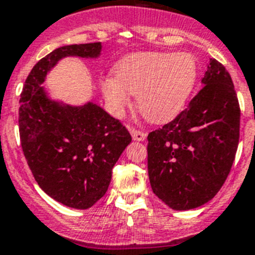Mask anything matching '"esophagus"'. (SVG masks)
Instances as JSON below:
<instances>
[{
    "label": "esophagus",
    "instance_id": "obj_1",
    "mask_svg": "<svg viewBox=\"0 0 255 255\" xmlns=\"http://www.w3.org/2000/svg\"><path fill=\"white\" fill-rule=\"evenodd\" d=\"M129 131L131 134L132 139L136 140V141H144L146 139V132L139 131V130L134 129V128H129Z\"/></svg>",
    "mask_w": 255,
    "mask_h": 255
}]
</instances>
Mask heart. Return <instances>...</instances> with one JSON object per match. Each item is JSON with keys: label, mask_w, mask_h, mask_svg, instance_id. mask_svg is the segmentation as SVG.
<instances>
[{"label": "heart", "mask_w": 255, "mask_h": 255, "mask_svg": "<svg viewBox=\"0 0 255 255\" xmlns=\"http://www.w3.org/2000/svg\"><path fill=\"white\" fill-rule=\"evenodd\" d=\"M198 76V66L190 53L140 52L125 57L115 69V76L101 81V91L109 108L120 115L136 94V105L150 121L174 118L188 101Z\"/></svg>", "instance_id": "heart-1"}]
</instances>
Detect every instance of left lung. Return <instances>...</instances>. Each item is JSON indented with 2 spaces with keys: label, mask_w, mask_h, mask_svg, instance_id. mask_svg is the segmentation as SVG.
Here are the masks:
<instances>
[{
  "label": "left lung",
  "mask_w": 255,
  "mask_h": 255,
  "mask_svg": "<svg viewBox=\"0 0 255 255\" xmlns=\"http://www.w3.org/2000/svg\"><path fill=\"white\" fill-rule=\"evenodd\" d=\"M202 84L185 110L147 135L150 185L174 210L212 200L238 149L241 109L229 72L210 59Z\"/></svg>",
  "instance_id": "left-lung-1"
}]
</instances>
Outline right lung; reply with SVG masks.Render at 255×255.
Listing matches in <instances>:
<instances>
[{
  "instance_id": "add662e5",
  "label": "right lung",
  "mask_w": 255,
  "mask_h": 255,
  "mask_svg": "<svg viewBox=\"0 0 255 255\" xmlns=\"http://www.w3.org/2000/svg\"><path fill=\"white\" fill-rule=\"evenodd\" d=\"M101 50V42L53 50L33 66L21 93V146L33 178L48 196L74 209H89L105 195L131 135L98 104L55 100L42 84L65 57L95 60Z\"/></svg>"
}]
</instances>
